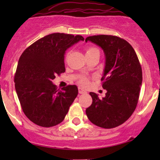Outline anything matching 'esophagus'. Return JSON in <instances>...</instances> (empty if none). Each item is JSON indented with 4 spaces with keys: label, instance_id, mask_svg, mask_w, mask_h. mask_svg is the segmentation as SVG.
<instances>
[{
    "label": "esophagus",
    "instance_id": "obj_1",
    "mask_svg": "<svg viewBox=\"0 0 160 160\" xmlns=\"http://www.w3.org/2000/svg\"><path fill=\"white\" fill-rule=\"evenodd\" d=\"M78 91H79V93H80V94H82V93H87L86 90H83V88H78Z\"/></svg>",
    "mask_w": 160,
    "mask_h": 160
}]
</instances>
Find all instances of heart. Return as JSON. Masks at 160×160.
Instances as JSON below:
<instances>
[{"label":"heart","instance_id":"obj_1","mask_svg":"<svg viewBox=\"0 0 160 160\" xmlns=\"http://www.w3.org/2000/svg\"><path fill=\"white\" fill-rule=\"evenodd\" d=\"M94 52H99V50H98V49H97V48H95V47H88V48H87V50H86L87 54H90V53ZM78 83H80V85L84 87V86H87V85L88 84V83H89V80H88V78L87 77H84V76H81V77L79 78Z\"/></svg>","mask_w":160,"mask_h":160}]
</instances>
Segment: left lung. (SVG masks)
<instances>
[{
	"label": "left lung",
	"mask_w": 160,
	"mask_h": 160,
	"mask_svg": "<svg viewBox=\"0 0 160 160\" xmlns=\"http://www.w3.org/2000/svg\"><path fill=\"white\" fill-rule=\"evenodd\" d=\"M105 55V67L101 78L105 97L90 92L92 104L86 109L88 119L95 125L113 128L126 122L136 108L142 82L139 60L126 40L110 35L89 36Z\"/></svg>",
	"instance_id": "left-lung-1"
}]
</instances>
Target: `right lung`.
Listing matches in <instances>:
<instances>
[{
	"instance_id": "1",
	"label": "right lung",
	"mask_w": 160,
	"mask_h": 160,
	"mask_svg": "<svg viewBox=\"0 0 160 160\" xmlns=\"http://www.w3.org/2000/svg\"><path fill=\"white\" fill-rule=\"evenodd\" d=\"M81 35L52 33L39 38L22 52L14 74L15 90L23 112L35 125L61 123L78 94L76 85L57 89L52 80L65 72L64 55Z\"/></svg>"
}]
</instances>
